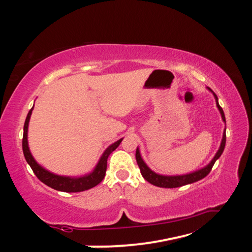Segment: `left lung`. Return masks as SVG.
I'll list each match as a JSON object with an SVG mask.
<instances>
[{
    "mask_svg": "<svg viewBox=\"0 0 252 252\" xmlns=\"http://www.w3.org/2000/svg\"><path fill=\"white\" fill-rule=\"evenodd\" d=\"M208 90L212 93L213 96H215L217 108H218L219 112L221 114V119H222V121L225 123L224 113H223L222 108H221V106L219 105L218 96L216 95V93L213 92L210 88H208ZM224 147H225V127L223 130L222 140H221V143H220V147L218 149V151H217L215 157L212 158V160L209 162L206 167L199 169V170H197V171L186 173V174H177V176H165V174H160V173H157V172L153 171V170H151L150 168L148 167L146 162L143 161L139 148H136L135 159H136V162H138V165L140 168V171H141L142 177L146 179L148 182H150L151 185L160 187V188H178V187H182V186H186V185H190V183L197 182L199 180H201V179H203L204 177H207L209 172L211 171V169L213 167V164H215V162L219 159L221 155H222V152L224 150Z\"/></svg>",
    "mask_w": 252,
    "mask_h": 252,
    "instance_id": "8db88e82",
    "label": "left lung"
}]
</instances>
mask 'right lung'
<instances>
[{
	"label": "right lung",
	"instance_id": "add662e5",
	"mask_svg": "<svg viewBox=\"0 0 252 252\" xmlns=\"http://www.w3.org/2000/svg\"><path fill=\"white\" fill-rule=\"evenodd\" d=\"M34 106V105H33ZM33 108L29 111L28 117L25 119L24 127H23V140H22V148L23 153L25 157V160L29 163L30 167L33 170L35 176L40 179V180L50 188L54 190L63 191V192H81V191H85L91 189V188L95 187L103 180L106 171V161H108L109 156L116 149L120 146L121 141L123 140L120 139L114 143L111 144L105 149L104 152L102 153L99 161H97L96 165L91 172H89L84 176L79 177H70V176H60V174H55L53 172L49 171L45 168L42 167L34 159L31 151L29 148L28 142V130H29V122L30 118H31Z\"/></svg>",
	"mask_w": 252,
	"mask_h": 252
}]
</instances>
